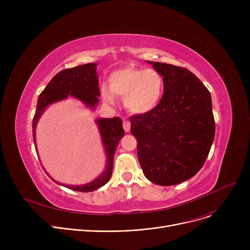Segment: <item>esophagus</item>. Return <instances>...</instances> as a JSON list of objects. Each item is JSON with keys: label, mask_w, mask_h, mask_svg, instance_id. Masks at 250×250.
<instances>
[{"label": "esophagus", "mask_w": 250, "mask_h": 250, "mask_svg": "<svg viewBox=\"0 0 250 250\" xmlns=\"http://www.w3.org/2000/svg\"><path fill=\"white\" fill-rule=\"evenodd\" d=\"M123 126H124V129L125 130L126 133H128L129 130H130V123H129L128 121L125 120V121L123 122Z\"/></svg>", "instance_id": "34e87169"}]
</instances>
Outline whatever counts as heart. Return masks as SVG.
Returning <instances> with one entry per match:
<instances>
[{
	"instance_id": "heart-1",
	"label": "heart",
	"mask_w": 250,
	"mask_h": 250,
	"mask_svg": "<svg viewBox=\"0 0 250 250\" xmlns=\"http://www.w3.org/2000/svg\"><path fill=\"white\" fill-rule=\"evenodd\" d=\"M163 93L164 80L160 73L129 65L114 71L109 77V88H101L105 102L112 104L114 96L124 98L126 109L137 114L152 111L160 103Z\"/></svg>"
}]
</instances>
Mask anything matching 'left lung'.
Returning <instances> with one entry per match:
<instances>
[{"instance_id":"1","label":"left lung","mask_w":250,"mask_h":250,"mask_svg":"<svg viewBox=\"0 0 250 250\" xmlns=\"http://www.w3.org/2000/svg\"><path fill=\"white\" fill-rule=\"evenodd\" d=\"M164 80L160 103L130 117L138 159L145 176L158 186L186 181L204 166L215 137L212 98L186 68L150 62Z\"/></svg>"}]
</instances>
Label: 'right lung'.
<instances>
[{
    "label": "right lung",
    "mask_w": 250,
    "mask_h": 250,
    "mask_svg": "<svg viewBox=\"0 0 250 250\" xmlns=\"http://www.w3.org/2000/svg\"><path fill=\"white\" fill-rule=\"evenodd\" d=\"M96 64L97 63L95 62L85 63L72 69H65L61 71L51 79L50 82L46 85L45 89L39 94L35 114L32 121L34 145L35 128L39 117L42 116L44 109L51 103H55L68 98L69 96H72L82 101L88 107L93 109L96 107V105L99 102L98 96H100ZM96 123L100 130L105 152H106V168H105L102 174H100L93 181L87 183V185L77 187L63 185L65 188L82 192L93 191L103 187L104 185H106L111 177L113 169V156L118 143H120L121 139L125 136L123 122L120 117H112L98 118Z\"/></svg>",
    "instance_id": "add662e5"
}]
</instances>
